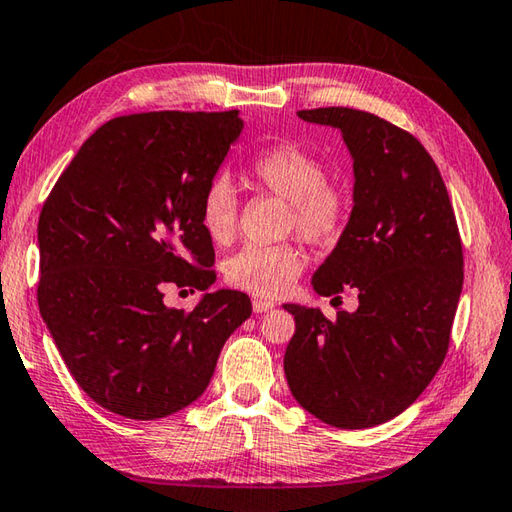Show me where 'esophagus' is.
Listing matches in <instances>:
<instances>
[{"instance_id":"34e87169","label":"esophagus","mask_w":512,"mask_h":512,"mask_svg":"<svg viewBox=\"0 0 512 512\" xmlns=\"http://www.w3.org/2000/svg\"><path fill=\"white\" fill-rule=\"evenodd\" d=\"M252 307H254L256 314H265L269 310H274V303L272 301H263V298H254Z\"/></svg>"}]
</instances>
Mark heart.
I'll use <instances>...</instances> for the list:
<instances>
[{
  "mask_svg": "<svg viewBox=\"0 0 512 512\" xmlns=\"http://www.w3.org/2000/svg\"><path fill=\"white\" fill-rule=\"evenodd\" d=\"M249 176L269 194L287 200L285 227L312 245H332L339 240L350 216V200L334 182L327 167L312 151L296 142H278L258 153ZM238 200L231 182L218 176L200 196V227L216 245L236 236ZM301 249L283 243L274 247L247 245L223 263L225 281L254 296L276 298L285 294L303 272Z\"/></svg>",
  "mask_w": 512,
  "mask_h": 512,
  "instance_id": "b5f03b06",
  "label": "heart"
}]
</instances>
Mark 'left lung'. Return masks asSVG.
<instances>
[{"label":"left lung","mask_w":512,"mask_h":512,"mask_svg":"<svg viewBox=\"0 0 512 512\" xmlns=\"http://www.w3.org/2000/svg\"><path fill=\"white\" fill-rule=\"evenodd\" d=\"M298 118L339 129L352 156V214L312 287L321 296L356 287L359 307L327 321L318 307L283 305L296 321L287 385L323 423L372 428L410 408L446 359L464 285L455 211L408 131L345 106Z\"/></svg>","instance_id":"8db88e82"}]
</instances>
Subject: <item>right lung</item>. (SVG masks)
I'll use <instances>...</instances> for the list:
<instances>
[{
    "label": "right lung",
    "mask_w": 512,
    "mask_h": 512,
    "mask_svg": "<svg viewBox=\"0 0 512 512\" xmlns=\"http://www.w3.org/2000/svg\"><path fill=\"white\" fill-rule=\"evenodd\" d=\"M238 111L113 118L55 182L37 223L40 314L77 385L109 412L151 421L194 403L225 341L252 316L214 285L200 196L243 133ZM206 294L169 311L161 287Z\"/></svg>",
    "instance_id": "obj_1"
}]
</instances>
